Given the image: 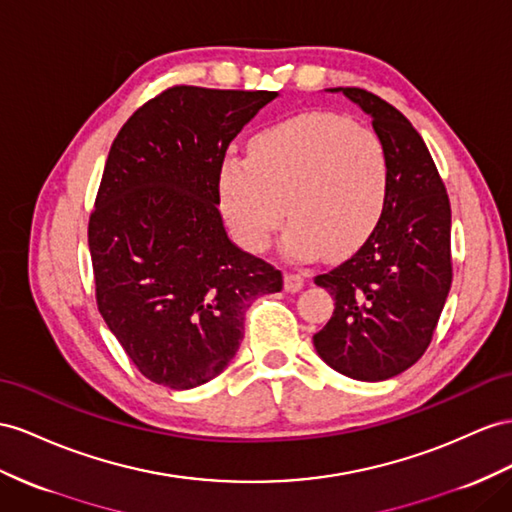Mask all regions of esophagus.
Here are the masks:
<instances>
[{"mask_svg":"<svg viewBox=\"0 0 512 512\" xmlns=\"http://www.w3.org/2000/svg\"><path fill=\"white\" fill-rule=\"evenodd\" d=\"M303 285H305V274L285 272V290L287 292H298Z\"/></svg>","mask_w":512,"mask_h":512,"instance_id":"esophagus-1","label":"esophagus"}]
</instances>
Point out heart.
I'll use <instances>...</instances> for the list:
<instances>
[{
	"mask_svg": "<svg viewBox=\"0 0 512 512\" xmlns=\"http://www.w3.org/2000/svg\"><path fill=\"white\" fill-rule=\"evenodd\" d=\"M391 192L383 138L333 112L298 114L259 131L248 155L218 168V203L246 251L261 253L287 218L292 259L355 253L381 222Z\"/></svg>",
	"mask_w": 512,
	"mask_h": 512,
	"instance_id": "heart-1",
	"label": "heart"
}]
</instances>
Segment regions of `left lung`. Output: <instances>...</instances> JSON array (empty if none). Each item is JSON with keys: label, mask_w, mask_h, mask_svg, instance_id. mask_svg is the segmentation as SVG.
I'll return each instance as SVG.
<instances>
[{"label": "left lung", "mask_w": 512, "mask_h": 512, "mask_svg": "<svg viewBox=\"0 0 512 512\" xmlns=\"http://www.w3.org/2000/svg\"><path fill=\"white\" fill-rule=\"evenodd\" d=\"M342 90L372 116L385 142L391 192L370 240L344 264L313 277L335 298L333 318L313 335V346L333 370L372 383L409 370L432 342L452 285V212L411 121L370 90Z\"/></svg>", "instance_id": "1"}]
</instances>
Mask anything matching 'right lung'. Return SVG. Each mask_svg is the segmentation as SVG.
Returning <instances> with one entry per match:
<instances>
[{"instance_id": "obj_1", "label": "right lung", "mask_w": 512, "mask_h": 512, "mask_svg": "<svg viewBox=\"0 0 512 512\" xmlns=\"http://www.w3.org/2000/svg\"><path fill=\"white\" fill-rule=\"evenodd\" d=\"M277 90L177 84L116 134L88 218L103 320L151 383L192 389L227 368L244 313L283 274L222 227L218 168Z\"/></svg>"}]
</instances>
